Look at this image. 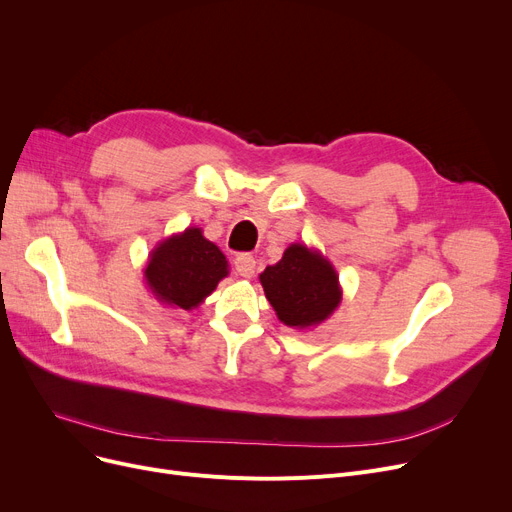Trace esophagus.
<instances>
[{"instance_id": "1", "label": "esophagus", "mask_w": 512, "mask_h": 512, "mask_svg": "<svg viewBox=\"0 0 512 512\" xmlns=\"http://www.w3.org/2000/svg\"><path fill=\"white\" fill-rule=\"evenodd\" d=\"M234 267L238 276L242 278H253L255 276V257L249 255V253H240L236 259H234Z\"/></svg>"}]
</instances>
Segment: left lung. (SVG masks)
Wrapping results in <instances>:
<instances>
[{"label":"left lung","mask_w":512,"mask_h":512,"mask_svg":"<svg viewBox=\"0 0 512 512\" xmlns=\"http://www.w3.org/2000/svg\"><path fill=\"white\" fill-rule=\"evenodd\" d=\"M259 282L278 319L290 328L321 324L342 299L332 263L299 242L290 245L276 265H267Z\"/></svg>","instance_id":"left-lung-1"}]
</instances>
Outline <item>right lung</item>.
<instances>
[{
  "label": "right lung",
  "mask_w": 512,
  "mask_h": 512,
  "mask_svg": "<svg viewBox=\"0 0 512 512\" xmlns=\"http://www.w3.org/2000/svg\"><path fill=\"white\" fill-rule=\"evenodd\" d=\"M228 276L224 253L207 240L201 228H186L151 251L145 280L153 297L174 309L191 311Z\"/></svg>",
  "instance_id": "add662e5"
}]
</instances>
